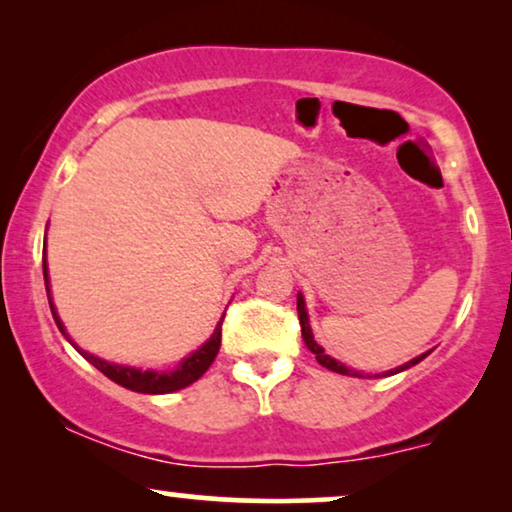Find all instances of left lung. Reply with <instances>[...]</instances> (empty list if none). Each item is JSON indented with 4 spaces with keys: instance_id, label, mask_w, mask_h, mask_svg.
<instances>
[{
    "instance_id": "8db88e82",
    "label": "left lung",
    "mask_w": 512,
    "mask_h": 512,
    "mask_svg": "<svg viewBox=\"0 0 512 512\" xmlns=\"http://www.w3.org/2000/svg\"><path fill=\"white\" fill-rule=\"evenodd\" d=\"M298 319H300V331H303V340H305V345H307V349H310V352H312L314 356H317V361L321 363V366L328 368V370H333V373H340V375L363 377V375L359 373V370H352V368H347L345 363H340V361L331 359V356H328V354L324 352V349H321V347L317 345V340H314L312 328H310V317H307V310H305V300H303V296H300V293H298ZM426 356H429V352L419 354L417 359L408 361V363H405V366H398V368H394V370H387V373H382V375L387 377V375H396V373H401V370H408V368H412V366H417V363L422 361V359H426Z\"/></svg>"
}]
</instances>
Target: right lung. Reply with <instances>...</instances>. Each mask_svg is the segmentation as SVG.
Masks as SVG:
<instances>
[{
    "instance_id": "add662e5",
    "label": "right lung",
    "mask_w": 512,
    "mask_h": 512,
    "mask_svg": "<svg viewBox=\"0 0 512 512\" xmlns=\"http://www.w3.org/2000/svg\"><path fill=\"white\" fill-rule=\"evenodd\" d=\"M44 282H46L48 303H51L55 324H58L60 331L65 333V326H62L58 312H55V307H53L51 289H48L46 249H44ZM223 317H226V314H223ZM221 324H223V319L219 321V326H216L212 338H209L200 349H195L191 356H186V359L181 361L177 368L170 370V373H158V370H139V368H130V366H118V363H109V361L100 359V356L83 352L81 347H76L74 342L69 340L67 333L65 335H67V340L72 342L76 349H79V354L83 356V359L93 363L100 373L107 375L109 380H114L116 384H121V387L130 389V391H139V394H172V391H179V389L188 387V384H193L195 380H200V377L207 373V368L212 366V361L216 359V354H219V347H221Z\"/></svg>"
}]
</instances>
